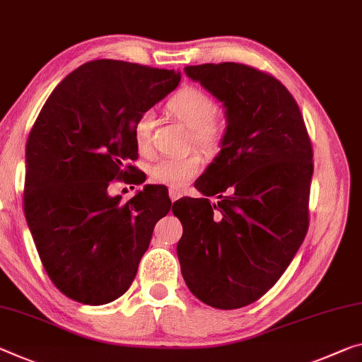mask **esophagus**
<instances>
[{
    "label": "esophagus",
    "mask_w": 362,
    "mask_h": 362,
    "mask_svg": "<svg viewBox=\"0 0 362 362\" xmlns=\"http://www.w3.org/2000/svg\"><path fill=\"white\" fill-rule=\"evenodd\" d=\"M169 197H170L172 202H177V199H179V198L182 197V192H180V190H174V188H170V190H169Z\"/></svg>",
    "instance_id": "1"
}]
</instances>
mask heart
<instances>
[{"mask_svg":"<svg viewBox=\"0 0 362 362\" xmlns=\"http://www.w3.org/2000/svg\"><path fill=\"white\" fill-rule=\"evenodd\" d=\"M168 111L190 127V139L199 151L208 158L221 154L227 139V124L216 112V101L211 95L198 87H183L175 91L168 101ZM153 116L141 114L135 122V143L140 153L151 150ZM202 156L198 153H188L177 158H163L150 168V179L158 185L180 190L193 180L202 168Z\"/></svg>","mask_w":362,"mask_h":362,"instance_id":"1","label":"heart"}]
</instances>
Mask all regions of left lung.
<instances>
[{"mask_svg": "<svg viewBox=\"0 0 362 362\" xmlns=\"http://www.w3.org/2000/svg\"><path fill=\"white\" fill-rule=\"evenodd\" d=\"M185 72L223 103L228 125L194 183L219 202L183 198L172 209L183 226L177 255L198 300L238 309L272 288L306 237L313 145L298 103L271 74L238 62Z\"/></svg>", "mask_w": 362, "mask_h": 362, "instance_id": "obj_1", "label": "left lung"}]
</instances>
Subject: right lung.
Segmentation results:
<instances>
[{"mask_svg": "<svg viewBox=\"0 0 362 362\" xmlns=\"http://www.w3.org/2000/svg\"><path fill=\"white\" fill-rule=\"evenodd\" d=\"M179 82L174 69L85 62L53 90L28 134L25 219L51 282L74 301L100 306L122 296L170 211L153 185L129 202L107 187L143 182L129 164L139 159L135 122Z\"/></svg>", "mask_w": 362, "mask_h": 362, "instance_id": "obj_1", "label": "right lung"}]
</instances>
